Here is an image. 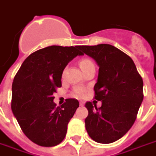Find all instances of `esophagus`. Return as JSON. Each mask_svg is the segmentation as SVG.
Returning a JSON list of instances; mask_svg holds the SVG:
<instances>
[{
	"mask_svg": "<svg viewBox=\"0 0 156 156\" xmlns=\"http://www.w3.org/2000/svg\"><path fill=\"white\" fill-rule=\"evenodd\" d=\"M79 104H80V106H81V107H83L84 102H83V101H80V102H79Z\"/></svg>",
	"mask_w": 156,
	"mask_h": 156,
	"instance_id": "1",
	"label": "esophagus"
}]
</instances>
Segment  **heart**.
Wrapping results in <instances>:
<instances>
[{
    "instance_id": "heart-1",
    "label": "heart",
    "mask_w": 156,
    "mask_h": 156,
    "mask_svg": "<svg viewBox=\"0 0 156 156\" xmlns=\"http://www.w3.org/2000/svg\"><path fill=\"white\" fill-rule=\"evenodd\" d=\"M93 61L89 59V58H83L80 62V67H81V69H83L85 67L88 66L90 64H93ZM73 94L75 97H77V98H80V97H83L84 95V90L81 88V87H77V88H75L73 90Z\"/></svg>"
}]
</instances>
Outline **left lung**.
I'll list each match as a JSON object with an SVG mask.
<instances>
[{
    "instance_id": "left-lung-1",
    "label": "left lung",
    "mask_w": 156,
    "mask_h": 156,
    "mask_svg": "<svg viewBox=\"0 0 156 156\" xmlns=\"http://www.w3.org/2000/svg\"><path fill=\"white\" fill-rule=\"evenodd\" d=\"M83 55L93 58L98 65L95 99L101 107L91 101L85 104L88 116L85 126L96 142L109 144L122 138L136 118L143 101V80L133 60L116 47L101 44L80 45Z\"/></svg>"
}]
</instances>
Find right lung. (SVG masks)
<instances>
[{"label": "right lung", "mask_w": 156, "mask_h": 156, "mask_svg": "<svg viewBox=\"0 0 156 156\" xmlns=\"http://www.w3.org/2000/svg\"><path fill=\"white\" fill-rule=\"evenodd\" d=\"M78 55H83L78 46L39 49L25 58L14 78V116L25 136L39 146L51 147L62 142L69 121L79 107L73 98L66 99L60 107L54 102V93L62 86L63 70Z\"/></svg>", "instance_id": "add662e5"}]
</instances>
